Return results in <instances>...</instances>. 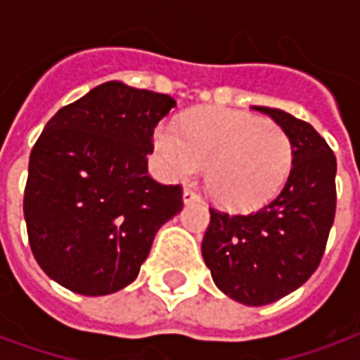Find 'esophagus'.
I'll return each instance as SVG.
<instances>
[{
    "label": "esophagus",
    "instance_id": "obj_1",
    "mask_svg": "<svg viewBox=\"0 0 360 360\" xmlns=\"http://www.w3.org/2000/svg\"><path fill=\"white\" fill-rule=\"evenodd\" d=\"M196 200H200V195L193 191V188H185L183 191V202L188 204V202H196Z\"/></svg>",
    "mask_w": 360,
    "mask_h": 360
}]
</instances>
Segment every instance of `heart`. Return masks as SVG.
I'll return each mask as SVG.
<instances>
[{
	"instance_id": "b5f03b06",
	"label": "heart",
	"mask_w": 360,
	"mask_h": 360,
	"mask_svg": "<svg viewBox=\"0 0 360 360\" xmlns=\"http://www.w3.org/2000/svg\"><path fill=\"white\" fill-rule=\"evenodd\" d=\"M154 144L172 179L206 169V191L224 208L250 210L278 195L293 167V142L276 123L245 111L196 110L160 125Z\"/></svg>"
}]
</instances>
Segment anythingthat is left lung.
Wrapping results in <instances>:
<instances>
[{
    "mask_svg": "<svg viewBox=\"0 0 360 360\" xmlns=\"http://www.w3.org/2000/svg\"><path fill=\"white\" fill-rule=\"evenodd\" d=\"M266 113L293 142V167L271 202L250 214L210 208L202 258L233 301L262 307L301 287L322 260L335 218V156L314 127L287 111Z\"/></svg>",
    "mask_w": 360,
    "mask_h": 360,
    "instance_id": "1",
    "label": "left lung"
}]
</instances>
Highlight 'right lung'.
Returning a JSON list of instances; mask_svg holds the SVG:
<instances>
[{"mask_svg": "<svg viewBox=\"0 0 360 360\" xmlns=\"http://www.w3.org/2000/svg\"><path fill=\"white\" fill-rule=\"evenodd\" d=\"M167 94L103 82L53 115L28 162V243L48 276L75 293H115L136 279L158 229L183 208L181 185L148 175Z\"/></svg>", "mask_w": 360, "mask_h": 360, "instance_id": "obj_1", "label": "right lung"}]
</instances>
